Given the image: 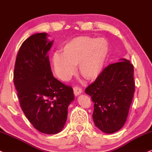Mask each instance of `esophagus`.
<instances>
[{"label":"esophagus","mask_w":152,"mask_h":152,"mask_svg":"<svg viewBox=\"0 0 152 152\" xmlns=\"http://www.w3.org/2000/svg\"><path fill=\"white\" fill-rule=\"evenodd\" d=\"M81 92H82V89H81V87L77 86H75L74 87H73V93H74V94L76 95V96L79 95Z\"/></svg>","instance_id":"esophagus-1"}]
</instances>
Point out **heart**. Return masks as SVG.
<instances>
[{
	"mask_svg": "<svg viewBox=\"0 0 152 152\" xmlns=\"http://www.w3.org/2000/svg\"><path fill=\"white\" fill-rule=\"evenodd\" d=\"M110 46L104 38L81 36L68 41L62 48V54L56 53L52 58L55 72L63 80L76 72L87 80H94L100 74L109 54Z\"/></svg>",
	"mask_w": 152,
	"mask_h": 152,
	"instance_id": "obj_1",
	"label": "heart"
}]
</instances>
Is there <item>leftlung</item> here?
Here are the masks:
<instances>
[{"label": "left lung", "instance_id": "obj_1", "mask_svg": "<svg viewBox=\"0 0 152 152\" xmlns=\"http://www.w3.org/2000/svg\"><path fill=\"white\" fill-rule=\"evenodd\" d=\"M121 61L104 68L85 89L94 102L95 126L106 133L124 126L135 91L133 66L126 59Z\"/></svg>", "mask_w": 152, "mask_h": 152}]
</instances>
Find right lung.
Masks as SVG:
<instances>
[{"label": "right lung", "instance_id": "add662e5", "mask_svg": "<svg viewBox=\"0 0 152 152\" xmlns=\"http://www.w3.org/2000/svg\"><path fill=\"white\" fill-rule=\"evenodd\" d=\"M47 36L37 33L22 43L16 59L14 83L29 122L39 132L56 134L66 124L68 107L74 95L71 86L53 76L47 55L53 42Z\"/></svg>", "mask_w": 152, "mask_h": 152}]
</instances>
